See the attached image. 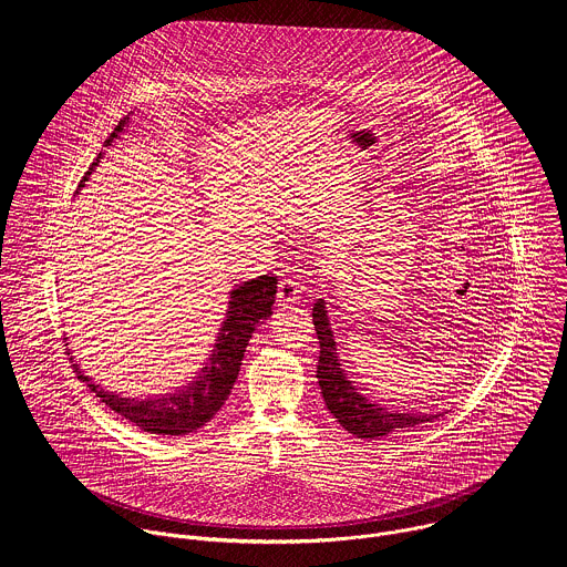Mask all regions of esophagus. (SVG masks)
<instances>
[{
	"mask_svg": "<svg viewBox=\"0 0 567 567\" xmlns=\"http://www.w3.org/2000/svg\"><path fill=\"white\" fill-rule=\"evenodd\" d=\"M299 292H301L299 281H297L295 277H284V279L279 281V288H277V303H279L281 308H288V306H292V303L299 301Z\"/></svg>",
	"mask_w": 567,
	"mask_h": 567,
	"instance_id": "esophagus-1",
	"label": "esophagus"
}]
</instances>
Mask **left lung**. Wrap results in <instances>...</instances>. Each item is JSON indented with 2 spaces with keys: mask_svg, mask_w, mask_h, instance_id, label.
Returning a JSON list of instances; mask_svg holds the SVG:
<instances>
[{
  "mask_svg": "<svg viewBox=\"0 0 567 567\" xmlns=\"http://www.w3.org/2000/svg\"><path fill=\"white\" fill-rule=\"evenodd\" d=\"M312 319H315V329L321 344L317 378L323 393L324 405L349 434L358 439H382L402 430L419 427L421 423H427L441 416V412L416 414V412L386 410L375 402H369L364 395H360L358 389L347 380L342 364L338 360L333 331L327 319L324 299H319L315 303Z\"/></svg>",
  "mask_w": 567,
  "mask_h": 567,
  "instance_id": "8db88e82",
  "label": "left lung"
}]
</instances>
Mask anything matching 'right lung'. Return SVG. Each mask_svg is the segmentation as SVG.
I'll return each instance as SVG.
<instances>
[{
  "mask_svg": "<svg viewBox=\"0 0 567 567\" xmlns=\"http://www.w3.org/2000/svg\"><path fill=\"white\" fill-rule=\"evenodd\" d=\"M126 122L128 117H124L115 126L106 144H111L124 131ZM100 157L102 155H97V159L91 163L79 187H84V181L89 178L93 167L100 163ZM275 295H277V279L270 275H261L257 279L244 281L243 286H236L231 290L227 319L223 321V327L218 331V340L214 344L209 360L205 362L200 373L194 378V382L183 386L176 393L157 395L148 400L120 398L104 391L89 375L82 373L79 364H74L79 380L89 386L91 393H95V398H100L102 404L109 405L113 412L135 423L144 432L167 434V436L196 432L227 402L234 389V382L238 380L250 333L255 331L257 324L264 323L272 315Z\"/></svg>",
  "mask_w": 567,
  "mask_h": 567,
  "instance_id": "add662e5",
  "label": "right lung"
}]
</instances>
